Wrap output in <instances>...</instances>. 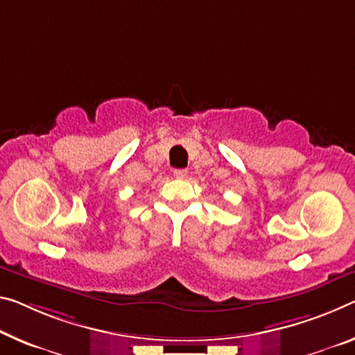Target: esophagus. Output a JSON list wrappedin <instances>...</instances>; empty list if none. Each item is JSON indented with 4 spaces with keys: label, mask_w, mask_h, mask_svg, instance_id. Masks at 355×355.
<instances>
[{
    "label": "esophagus",
    "mask_w": 355,
    "mask_h": 355,
    "mask_svg": "<svg viewBox=\"0 0 355 355\" xmlns=\"http://www.w3.org/2000/svg\"><path fill=\"white\" fill-rule=\"evenodd\" d=\"M173 175H175V178L183 180L188 177V171L187 168H175V171H173Z\"/></svg>",
    "instance_id": "esophagus-1"
}]
</instances>
